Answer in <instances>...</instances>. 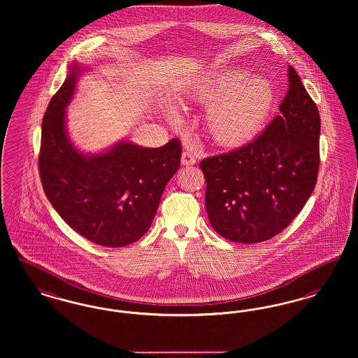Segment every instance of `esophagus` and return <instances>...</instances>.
Wrapping results in <instances>:
<instances>
[{"instance_id":"esophagus-1","label":"esophagus","mask_w":358,"mask_h":358,"mask_svg":"<svg viewBox=\"0 0 358 358\" xmlns=\"http://www.w3.org/2000/svg\"><path fill=\"white\" fill-rule=\"evenodd\" d=\"M195 163H196V159L191 152H183L182 153V164L183 166H194Z\"/></svg>"}]
</instances>
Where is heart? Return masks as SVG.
I'll use <instances>...</instances> for the list:
<instances>
[{
  "label": "heart",
  "instance_id": "1",
  "mask_svg": "<svg viewBox=\"0 0 358 358\" xmlns=\"http://www.w3.org/2000/svg\"><path fill=\"white\" fill-rule=\"evenodd\" d=\"M189 96L208 106L206 125L213 140L224 147H236L263 131L275 106L276 92L268 78L237 69L205 78ZM167 117L179 121L175 108L167 109Z\"/></svg>",
  "mask_w": 358,
  "mask_h": 358
}]
</instances>
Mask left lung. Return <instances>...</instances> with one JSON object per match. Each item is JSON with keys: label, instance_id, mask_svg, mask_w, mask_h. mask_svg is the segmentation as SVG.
Instances as JSON below:
<instances>
[{"label": "left lung", "instance_id": "8db88e82", "mask_svg": "<svg viewBox=\"0 0 358 358\" xmlns=\"http://www.w3.org/2000/svg\"><path fill=\"white\" fill-rule=\"evenodd\" d=\"M280 114L255 141L201 162L213 229L233 243L279 234L311 196L320 167V112L288 67Z\"/></svg>", "mask_w": 358, "mask_h": 358}]
</instances>
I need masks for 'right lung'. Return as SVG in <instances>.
I'll use <instances>...</instances> for the list:
<instances>
[{
  "label": "right lung",
  "instance_id": "add662e5",
  "mask_svg": "<svg viewBox=\"0 0 358 358\" xmlns=\"http://www.w3.org/2000/svg\"><path fill=\"white\" fill-rule=\"evenodd\" d=\"M86 69L73 62L41 125L38 169L44 192L57 214L94 244L121 248L151 227L163 191L179 170L182 147L160 148L120 140L98 153L78 150L67 132V106Z\"/></svg>",
  "mask_w": 358,
  "mask_h": 358
}]
</instances>
